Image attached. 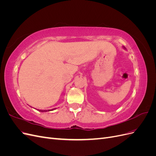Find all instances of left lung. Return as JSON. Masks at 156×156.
I'll return each mask as SVG.
<instances>
[{
    "mask_svg": "<svg viewBox=\"0 0 156 156\" xmlns=\"http://www.w3.org/2000/svg\"><path fill=\"white\" fill-rule=\"evenodd\" d=\"M123 48H124V49H126V48H125V47H124V46H123Z\"/></svg>",
    "mask_w": 156,
    "mask_h": 156,
    "instance_id": "obj_1",
    "label": "left lung"
}]
</instances>
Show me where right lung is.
<instances>
[{
    "mask_svg": "<svg viewBox=\"0 0 156 156\" xmlns=\"http://www.w3.org/2000/svg\"><path fill=\"white\" fill-rule=\"evenodd\" d=\"M56 108H52V109H49V110H38L37 109V111H39L40 112H48V111H53L55 109H56Z\"/></svg>",
    "mask_w": 156,
    "mask_h": 156,
    "instance_id": "obj_1",
    "label": "right lung"
}]
</instances>
